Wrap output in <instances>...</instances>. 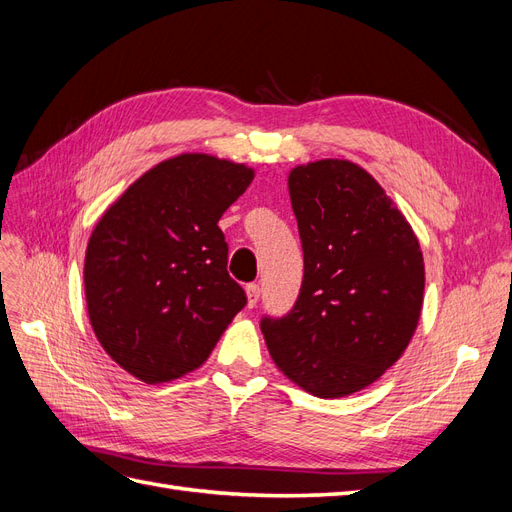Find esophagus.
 <instances>
[{
	"label": "esophagus",
	"instance_id": "34e87169",
	"mask_svg": "<svg viewBox=\"0 0 512 512\" xmlns=\"http://www.w3.org/2000/svg\"><path fill=\"white\" fill-rule=\"evenodd\" d=\"M245 294H248V307L254 309L256 303H258V298H260V286L258 284H248V286H245Z\"/></svg>",
	"mask_w": 512,
	"mask_h": 512
}]
</instances>
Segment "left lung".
Returning <instances> with one entry per match:
<instances>
[{
	"mask_svg": "<svg viewBox=\"0 0 512 512\" xmlns=\"http://www.w3.org/2000/svg\"><path fill=\"white\" fill-rule=\"evenodd\" d=\"M305 273L294 307L264 315L277 368L317 398L377 381L407 349L424 303V256L373 175L339 158L290 171Z\"/></svg>",
	"mask_w": 512,
	"mask_h": 512,
	"instance_id": "obj_1",
	"label": "left lung"
}]
</instances>
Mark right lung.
I'll use <instances>...</instances> for the list:
<instances>
[{
  "instance_id": "1",
  "label": "right lung",
  "mask_w": 512,
  "mask_h": 512,
  "mask_svg": "<svg viewBox=\"0 0 512 512\" xmlns=\"http://www.w3.org/2000/svg\"><path fill=\"white\" fill-rule=\"evenodd\" d=\"M254 169L180 154L133 182L97 222L84 258L86 307L108 356L146 383L199 368L248 303L218 226Z\"/></svg>"
}]
</instances>
